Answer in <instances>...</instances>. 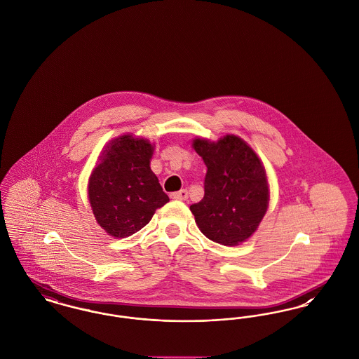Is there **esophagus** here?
<instances>
[{"label": "esophagus", "instance_id": "34e87169", "mask_svg": "<svg viewBox=\"0 0 359 359\" xmlns=\"http://www.w3.org/2000/svg\"><path fill=\"white\" fill-rule=\"evenodd\" d=\"M172 199H176V201H186L188 198L187 189H180L177 192H172Z\"/></svg>", "mask_w": 359, "mask_h": 359}]
</instances>
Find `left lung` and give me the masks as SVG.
I'll use <instances>...</instances> for the list:
<instances>
[{
  "label": "left lung",
  "mask_w": 359,
  "mask_h": 359,
  "mask_svg": "<svg viewBox=\"0 0 359 359\" xmlns=\"http://www.w3.org/2000/svg\"><path fill=\"white\" fill-rule=\"evenodd\" d=\"M194 149L205 160L207 173L205 196L189 210L207 238L236 246L256 231L266 212L265 170L252 148L233 135L218 142L198 138Z\"/></svg>",
  "instance_id": "left-lung-1"
}]
</instances>
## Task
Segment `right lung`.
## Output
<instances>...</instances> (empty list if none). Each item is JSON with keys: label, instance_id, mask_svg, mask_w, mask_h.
<instances>
[{"label": "right lung", "instance_id": "1", "mask_svg": "<svg viewBox=\"0 0 359 359\" xmlns=\"http://www.w3.org/2000/svg\"><path fill=\"white\" fill-rule=\"evenodd\" d=\"M154 147L144 138L114 140L88 182V199L110 236L125 238L141 230L154 211L170 202L149 163Z\"/></svg>", "mask_w": 359, "mask_h": 359}]
</instances>
